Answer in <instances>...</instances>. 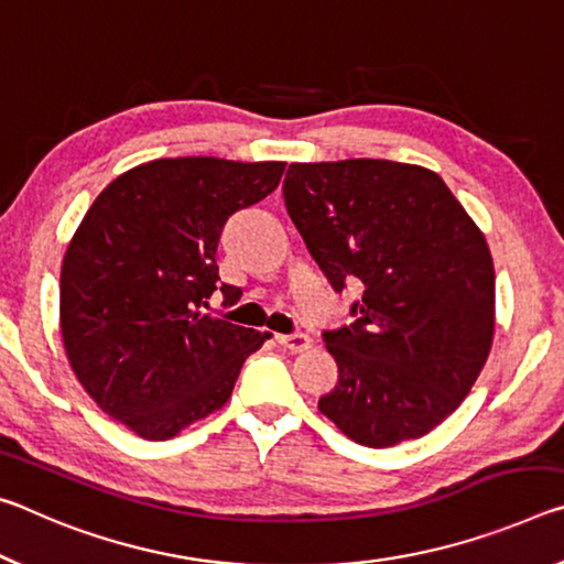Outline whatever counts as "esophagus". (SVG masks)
Returning a JSON list of instances; mask_svg holds the SVG:
<instances>
[{
	"instance_id": "1",
	"label": "esophagus",
	"mask_w": 564,
	"mask_h": 564,
	"mask_svg": "<svg viewBox=\"0 0 564 564\" xmlns=\"http://www.w3.org/2000/svg\"><path fill=\"white\" fill-rule=\"evenodd\" d=\"M276 343H280L284 349H290L292 355L307 352L312 347V339L307 335H302V332H294V335H280L276 337Z\"/></svg>"
}]
</instances>
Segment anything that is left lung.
<instances>
[{"mask_svg":"<svg viewBox=\"0 0 564 564\" xmlns=\"http://www.w3.org/2000/svg\"><path fill=\"white\" fill-rule=\"evenodd\" d=\"M282 192L332 288H365L352 325L325 332L339 380L319 412L375 449L427 435L490 355L495 267L485 235L440 174L417 164L297 162Z\"/></svg>","mask_w":564,"mask_h":564,"instance_id":"obj_1","label":"left lung"}]
</instances>
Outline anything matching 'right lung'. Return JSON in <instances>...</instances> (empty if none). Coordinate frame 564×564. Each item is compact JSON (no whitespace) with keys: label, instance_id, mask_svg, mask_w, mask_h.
I'll return each mask as SVG.
<instances>
[{"label":"right lung","instance_id":"right-lung-1","mask_svg":"<svg viewBox=\"0 0 564 564\" xmlns=\"http://www.w3.org/2000/svg\"><path fill=\"white\" fill-rule=\"evenodd\" d=\"M284 162L177 156L132 167L91 202L62 262L69 365L101 412L170 440L229 400L245 359L270 339L202 312L219 282L227 219L272 195Z\"/></svg>","mask_w":564,"mask_h":564}]
</instances>
